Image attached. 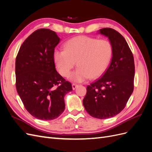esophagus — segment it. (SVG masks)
I'll return each instance as SVG.
<instances>
[{"mask_svg":"<svg viewBox=\"0 0 152 152\" xmlns=\"http://www.w3.org/2000/svg\"><path fill=\"white\" fill-rule=\"evenodd\" d=\"M79 86V85H77V84H72V89L74 90V89H75L77 87Z\"/></svg>","mask_w":152,"mask_h":152,"instance_id":"obj_1","label":"esophagus"}]
</instances>
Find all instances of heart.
<instances>
[{
  "mask_svg": "<svg viewBox=\"0 0 152 152\" xmlns=\"http://www.w3.org/2000/svg\"><path fill=\"white\" fill-rule=\"evenodd\" d=\"M112 56L113 47L108 40L84 35L71 39L65 44V49H56L53 53L55 64L63 77L69 76L77 62L78 68L70 77V80L75 82L102 75Z\"/></svg>",
  "mask_w": 152,
  "mask_h": 152,
  "instance_id": "b5f03b06",
  "label": "heart"
}]
</instances>
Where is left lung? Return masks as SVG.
I'll use <instances>...</instances> for the list:
<instances>
[{"mask_svg": "<svg viewBox=\"0 0 152 152\" xmlns=\"http://www.w3.org/2000/svg\"><path fill=\"white\" fill-rule=\"evenodd\" d=\"M99 31L111 42L113 56L103 75L87 86L83 105L91 116L105 119L117 115L125 108L134 90L135 66L131 50L120 33L110 28Z\"/></svg>", "mask_w": 152, "mask_h": 152, "instance_id": "obj_1", "label": "left lung"}]
</instances>
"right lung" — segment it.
<instances>
[{"mask_svg": "<svg viewBox=\"0 0 152 152\" xmlns=\"http://www.w3.org/2000/svg\"><path fill=\"white\" fill-rule=\"evenodd\" d=\"M55 31L41 28L33 32L16 58V87L26 110L43 121L58 118L65 108L64 97L72 91L70 82L59 74L53 58L59 42Z\"/></svg>", "mask_w": 152, "mask_h": 152, "instance_id": "add662e5", "label": "right lung"}]
</instances>
